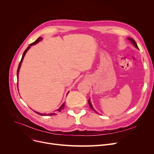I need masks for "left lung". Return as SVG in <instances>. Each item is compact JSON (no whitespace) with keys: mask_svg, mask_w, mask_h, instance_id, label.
Instances as JSON below:
<instances>
[{"mask_svg":"<svg viewBox=\"0 0 154 154\" xmlns=\"http://www.w3.org/2000/svg\"><path fill=\"white\" fill-rule=\"evenodd\" d=\"M128 39L129 40H131V42L133 44V45H134L137 48H138V49H139V47H138V46H137V44H136L135 41V40H134L133 38H128ZM88 104H89V106H90V107H91V108L92 109V110H94V111L95 112H96V113H97V112L95 111V110L94 109V107H92V104H91V100H90V99H88Z\"/></svg>","mask_w":154,"mask_h":154,"instance_id":"1","label":"left lung"}]
</instances>
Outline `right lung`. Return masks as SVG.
Instances as JSON below:
<instances>
[{
    "label": "right lung",
    "instance_id": "right-lung-1",
    "mask_svg": "<svg viewBox=\"0 0 154 154\" xmlns=\"http://www.w3.org/2000/svg\"><path fill=\"white\" fill-rule=\"evenodd\" d=\"M42 40V38H41V37H38V38L35 40V42H34L33 43H32L31 44H30V45H29V46L26 48V51H24V52H23V55H22V57L21 60H20V62L19 64V67H18L17 71V79H18V75H19V69H20V66H21V63H22V60H23V59L24 56H25L26 53V52H27V51L29 49V48L30 47V46L36 44H37V43H38L39 41H40V40ZM17 86H18V82H17ZM64 106H65V103H63L62 106L60 107V108L57 110V111L60 112V111H61V110L64 108ZM34 112H35V111H34ZM35 112L36 113V114H38V115H40V116H55V115H56L55 113H51V114H40V113H38V112Z\"/></svg>",
    "mask_w": 154,
    "mask_h": 154
}]
</instances>
